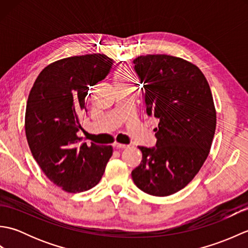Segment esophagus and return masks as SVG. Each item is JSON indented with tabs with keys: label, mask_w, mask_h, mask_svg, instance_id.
I'll return each mask as SVG.
<instances>
[{
	"label": "esophagus",
	"mask_w": 248,
	"mask_h": 248,
	"mask_svg": "<svg viewBox=\"0 0 248 248\" xmlns=\"http://www.w3.org/2000/svg\"><path fill=\"white\" fill-rule=\"evenodd\" d=\"M113 146L117 149H125L129 147V145H124V144H120V143H114Z\"/></svg>",
	"instance_id": "34e87169"
}]
</instances>
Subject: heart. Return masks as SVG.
<instances>
[{
  "instance_id": "obj_1",
  "label": "heart",
  "mask_w": 248,
  "mask_h": 248,
  "mask_svg": "<svg viewBox=\"0 0 248 248\" xmlns=\"http://www.w3.org/2000/svg\"><path fill=\"white\" fill-rule=\"evenodd\" d=\"M113 81L116 88L131 86L133 83L132 72L127 67H119L114 72Z\"/></svg>"
}]
</instances>
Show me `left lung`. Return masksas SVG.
<instances>
[{"label":"left lung","instance_id":"1","mask_svg":"<svg viewBox=\"0 0 248 248\" xmlns=\"http://www.w3.org/2000/svg\"><path fill=\"white\" fill-rule=\"evenodd\" d=\"M134 64L147 114L160 123L156 146H139L143 159L131 175L143 192L170 196L193 180L209 155L217 128L212 93L202 70L180 57L147 54Z\"/></svg>","mask_w":248,"mask_h":248}]
</instances>
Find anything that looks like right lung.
<instances>
[{
	"label": "right lung",
	"mask_w": 248,
	"mask_h": 248,
	"mask_svg": "<svg viewBox=\"0 0 248 248\" xmlns=\"http://www.w3.org/2000/svg\"><path fill=\"white\" fill-rule=\"evenodd\" d=\"M113 60L104 54L66 57L44 68L25 109V135L34 159L55 186L81 193L101 180L112 146L81 143L78 132L88 91L108 76Z\"/></svg>",
	"instance_id": "1"
}]
</instances>
